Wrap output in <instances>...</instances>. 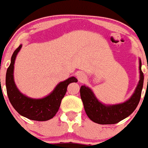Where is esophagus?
Wrapping results in <instances>:
<instances>
[{"instance_id": "34e87169", "label": "esophagus", "mask_w": 148, "mask_h": 148, "mask_svg": "<svg viewBox=\"0 0 148 148\" xmlns=\"http://www.w3.org/2000/svg\"><path fill=\"white\" fill-rule=\"evenodd\" d=\"M76 76L79 82H84L85 81H86V79H87V76L83 72H79V73H77Z\"/></svg>"}]
</instances>
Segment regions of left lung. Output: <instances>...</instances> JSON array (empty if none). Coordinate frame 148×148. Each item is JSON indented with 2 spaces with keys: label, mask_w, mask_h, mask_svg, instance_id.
Wrapping results in <instances>:
<instances>
[{
  "label": "left lung",
  "mask_w": 148,
  "mask_h": 148,
  "mask_svg": "<svg viewBox=\"0 0 148 148\" xmlns=\"http://www.w3.org/2000/svg\"><path fill=\"white\" fill-rule=\"evenodd\" d=\"M139 70L140 80L135 92L129 100L119 104H103L97 100L91 88L85 85H82L80 95L85 113L89 119L98 124L107 125L116 124L131 115L140 101L144 83V74L141 71V60H139Z\"/></svg>",
  "instance_id": "1"
}]
</instances>
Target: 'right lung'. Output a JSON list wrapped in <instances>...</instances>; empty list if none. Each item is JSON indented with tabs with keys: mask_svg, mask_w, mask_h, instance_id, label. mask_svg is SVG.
<instances>
[{
	"mask_svg": "<svg viewBox=\"0 0 148 148\" xmlns=\"http://www.w3.org/2000/svg\"><path fill=\"white\" fill-rule=\"evenodd\" d=\"M21 47L22 45H20L13 52L10 65L6 74V88L10 102L13 108L23 116L35 121L49 120L56 115L59 110L61 101L66 93L68 85L72 82H77L78 80L73 76L61 82L50 95L43 98L34 99L25 96L17 88L13 79L14 63Z\"/></svg>",
	"mask_w": 148,
	"mask_h": 148,
	"instance_id": "1",
	"label": "right lung"
}]
</instances>
